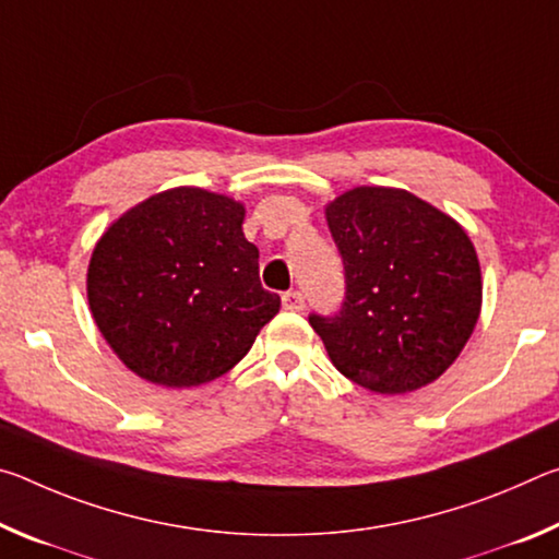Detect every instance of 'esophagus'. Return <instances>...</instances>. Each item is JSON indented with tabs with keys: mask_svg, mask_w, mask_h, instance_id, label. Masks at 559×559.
<instances>
[{
	"mask_svg": "<svg viewBox=\"0 0 559 559\" xmlns=\"http://www.w3.org/2000/svg\"><path fill=\"white\" fill-rule=\"evenodd\" d=\"M283 308L286 310H293V313H298V310H302V306H306V298H302L300 290H288L283 293Z\"/></svg>",
	"mask_w": 559,
	"mask_h": 559,
	"instance_id": "1",
	"label": "esophagus"
}]
</instances>
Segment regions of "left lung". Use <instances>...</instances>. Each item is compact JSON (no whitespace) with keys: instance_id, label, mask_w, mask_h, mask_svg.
Masks as SVG:
<instances>
[{"instance_id":"obj_1","label":"left lung","mask_w":559,"mask_h":559,"mask_svg":"<svg viewBox=\"0 0 559 559\" xmlns=\"http://www.w3.org/2000/svg\"><path fill=\"white\" fill-rule=\"evenodd\" d=\"M345 266L335 316H310L347 380L406 394L449 370L480 316V266L461 224L406 189L355 187L325 206Z\"/></svg>"}]
</instances>
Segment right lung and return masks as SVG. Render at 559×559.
Segmentation results:
<instances>
[{
    "label": "right lung",
    "mask_w": 559,
    "mask_h": 559,
    "mask_svg": "<svg viewBox=\"0 0 559 559\" xmlns=\"http://www.w3.org/2000/svg\"><path fill=\"white\" fill-rule=\"evenodd\" d=\"M243 204L175 187L132 206L88 263L93 320L122 365L163 386L222 377L249 353L281 298L261 286Z\"/></svg>",
    "instance_id": "obj_1"
}]
</instances>
